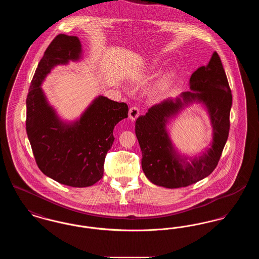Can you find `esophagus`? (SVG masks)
<instances>
[{
	"label": "esophagus",
	"mask_w": 259,
	"mask_h": 259,
	"mask_svg": "<svg viewBox=\"0 0 259 259\" xmlns=\"http://www.w3.org/2000/svg\"><path fill=\"white\" fill-rule=\"evenodd\" d=\"M129 118L132 120V121H134L136 120L137 118H138V116H139V114H140V111H139V109L138 108H136V107H132L130 110H129Z\"/></svg>",
	"instance_id": "34e87169"
}]
</instances>
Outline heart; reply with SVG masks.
I'll use <instances>...</instances> for the list:
<instances>
[{
  "label": "heart",
  "mask_w": 259,
  "mask_h": 259,
  "mask_svg": "<svg viewBox=\"0 0 259 259\" xmlns=\"http://www.w3.org/2000/svg\"><path fill=\"white\" fill-rule=\"evenodd\" d=\"M172 76H174V74H172V71H168V72H166L165 74H163L161 76L159 81L156 83V85L153 89L154 93L161 94V93L165 92L172 83Z\"/></svg>",
  "instance_id": "obj_1"
}]
</instances>
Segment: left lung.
<instances>
[{"mask_svg": "<svg viewBox=\"0 0 259 259\" xmlns=\"http://www.w3.org/2000/svg\"><path fill=\"white\" fill-rule=\"evenodd\" d=\"M189 88L191 91L152 106L136 120V136L143 156L142 168L153 185L179 188L205 179L217 167L226 144L232 95L217 52L206 66L191 74ZM193 103H199L209 115L213 139L202 153L189 157L174 146L167 125Z\"/></svg>", "mask_w": 259, "mask_h": 259, "instance_id": "left-lung-1", "label": "left lung"}]
</instances>
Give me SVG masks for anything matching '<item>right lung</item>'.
Masks as SVG:
<instances>
[{
  "mask_svg": "<svg viewBox=\"0 0 259 259\" xmlns=\"http://www.w3.org/2000/svg\"><path fill=\"white\" fill-rule=\"evenodd\" d=\"M79 38L58 35L37 65L26 100V130L39 170L62 185L87 187L104 174V163L114 141L115 125L128 117V106L105 96L93 99L74 120L63 119L51 106L42 83L60 65L79 62Z\"/></svg>",
  "mask_w": 259,
  "mask_h": 259,
  "instance_id": "obj_1",
  "label": "right lung"
}]
</instances>
